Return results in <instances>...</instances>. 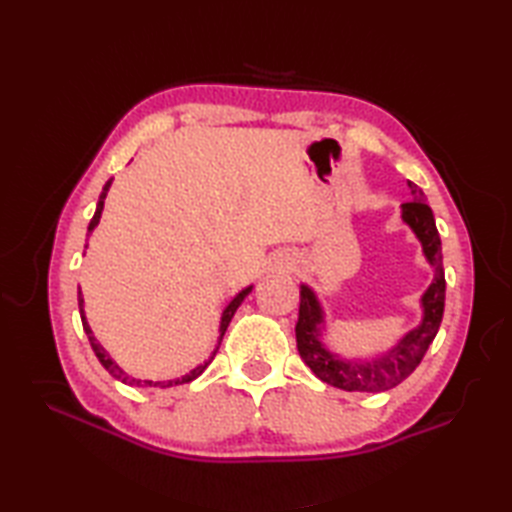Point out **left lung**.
Segmentation results:
<instances>
[{
    "mask_svg": "<svg viewBox=\"0 0 512 512\" xmlns=\"http://www.w3.org/2000/svg\"><path fill=\"white\" fill-rule=\"evenodd\" d=\"M413 200L400 204V217L422 246V255L433 268V279L429 288L422 292L420 308L422 319L416 328L409 330L402 339L389 347L387 352H378L369 358H345L332 352L323 343L325 332V312L321 301L308 284H301V303H299V321H297V347L314 376L332 387L345 391H387L400 385L427 354L429 345L436 339L444 314V281L442 268V242L440 233L433 220V211L429 209L418 184L407 180Z\"/></svg>",
    "mask_w": 512,
    "mask_h": 512,
    "instance_id": "left-lung-1",
    "label": "left lung"
}]
</instances>
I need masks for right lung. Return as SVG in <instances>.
Returning <instances> with one entry per match:
<instances>
[{"mask_svg": "<svg viewBox=\"0 0 512 512\" xmlns=\"http://www.w3.org/2000/svg\"><path fill=\"white\" fill-rule=\"evenodd\" d=\"M110 187H112V180H107L105 182V187H103V191H101V195H99V202H96V211H94V217L90 220V226H88V237L92 235V231L96 226H99V222H101V213H103V206H105V198H107V191H110ZM85 248H88V244H85ZM253 290V286H246L244 290H239L237 295L228 301V306L222 310V319H220V336H217V345H215V350H213V354L209 356V361H204L202 365H198V367H193L189 374H184V376H180V378H171V380H140V378H134V376H129L125 369L118 365L114 358L107 354V350L105 347L99 343V339H96L94 336V332H92V328H90V323H88V317H85V310H83V303H85V299H83V292H81V288H79V312H81V323H83V330H85V334H88V339H90V345H92V350H94V354H96V358H99L101 361V365L107 369V372H110L116 380H121V383H125V385H132V387H176V385H184V383H191V380H195L198 378L206 367H209V363L213 361V356L217 354V350H220V343H222V339H224V332H226V328H228V323H231V319H233V314L237 312V308L242 306V301L246 299V295L248 292Z\"/></svg>", "mask_w": 512, "mask_h": 512, "instance_id": "add662e5", "label": "right lung"}]
</instances>
